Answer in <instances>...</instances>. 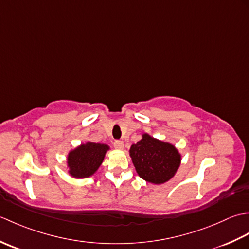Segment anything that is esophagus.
Returning <instances> with one entry per match:
<instances>
[{
    "instance_id": "1",
    "label": "esophagus",
    "mask_w": 249,
    "mask_h": 249,
    "mask_svg": "<svg viewBox=\"0 0 249 249\" xmlns=\"http://www.w3.org/2000/svg\"><path fill=\"white\" fill-rule=\"evenodd\" d=\"M113 145H114L116 150H123L124 149V142L121 141V140H115Z\"/></svg>"
}]
</instances>
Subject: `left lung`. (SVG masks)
Segmentation results:
<instances>
[{"mask_svg": "<svg viewBox=\"0 0 249 249\" xmlns=\"http://www.w3.org/2000/svg\"><path fill=\"white\" fill-rule=\"evenodd\" d=\"M129 156L138 176L155 185L170 181L182 161V155L176 145L146 133L130 146Z\"/></svg>", "mask_w": 249, "mask_h": 249, "instance_id": "left-lung-1", "label": "left lung"}]
</instances>
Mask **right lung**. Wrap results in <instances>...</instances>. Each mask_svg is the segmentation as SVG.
Masks as SVG:
<instances>
[{
	"instance_id": "obj_1",
	"label": "right lung",
	"mask_w": 249,
	"mask_h": 249,
	"mask_svg": "<svg viewBox=\"0 0 249 249\" xmlns=\"http://www.w3.org/2000/svg\"><path fill=\"white\" fill-rule=\"evenodd\" d=\"M110 146L87 141L68 152L66 165L68 174L73 178H87L96 173Z\"/></svg>"
}]
</instances>
